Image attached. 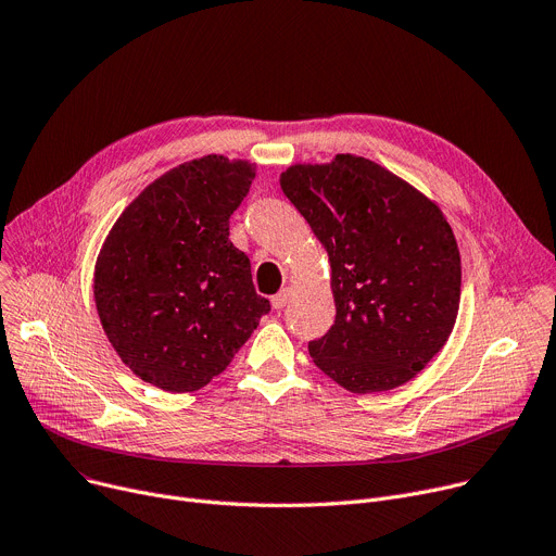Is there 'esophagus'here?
Here are the masks:
<instances>
[{"label": "esophagus", "instance_id": "1", "mask_svg": "<svg viewBox=\"0 0 556 556\" xmlns=\"http://www.w3.org/2000/svg\"><path fill=\"white\" fill-rule=\"evenodd\" d=\"M291 287H285V289H280L274 298H271V305H274V309H285L287 307V303L291 301Z\"/></svg>", "mask_w": 556, "mask_h": 556}]
</instances>
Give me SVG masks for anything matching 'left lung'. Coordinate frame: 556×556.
Segmentation results:
<instances>
[{
    "mask_svg": "<svg viewBox=\"0 0 556 556\" xmlns=\"http://www.w3.org/2000/svg\"><path fill=\"white\" fill-rule=\"evenodd\" d=\"M280 187L329 253L336 320L309 343L314 363L354 394L412 380L443 350L460 303V255L441 208L350 153L293 164Z\"/></svg>",
    "mask_w": 556,
    "mask_h": 556,
    "instance_id": "obj_1",
    "label": "left lung"
}]
</instances>
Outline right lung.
<instances>
[{"label": "right lung", "mask_w": 556, "mask_h": 556, "mask_svg": "<svg viewBox=\"0 0 556 556\" xmlns=\"http://www.w3.org/2000/svg\"><path fill=\"white\" fill-rule=\"evenodd\" d=\"M255 166L225 155L185 162L113 225L96 265V305L119 358L164 392H195L227 369L267 298L229 240Z\"/></svg>", "instance_id": "1"}]
</instances>
